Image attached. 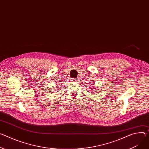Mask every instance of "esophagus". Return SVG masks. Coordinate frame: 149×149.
Listing matches in <instances>:
<instances>
[{
	"label": "esophagus",
	"instance_id": "34e87169",
	"mask_svg": "<svg viewBox=\"0 0 149 149\" xmlns=\"http://www.w3.org/2000/svg\"><path fill=\"white\" fill-rule=\"evenodd\" d=\"M72 81H74V82H77V79L73 78V79H72Z\"/></svg>",
	"mask_w": 149,
	"mask_h": 149
}]
</instances>
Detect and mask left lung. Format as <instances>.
<instances>
[{
	"label": "left lung",
	"instance_id": "left-lung-1",
	"mask_svg": "<svg viewBox=\"0 0 149 149\" xmlns=\"http://www.w3.org/2000/svg\"><path fill=\"white\" fill-rule=\"evenodd\" d=\"M91 86H93V84H91Z\"/></svg>",
	"mask_w": 149,
	"mask_h": 149
}]
</instances>
